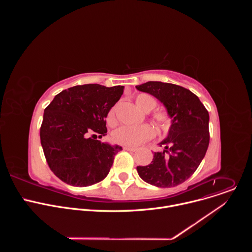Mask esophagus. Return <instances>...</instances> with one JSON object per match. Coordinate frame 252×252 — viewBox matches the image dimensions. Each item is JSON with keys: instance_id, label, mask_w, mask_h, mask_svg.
Masks as SVG:
<instances>
[{"instance_id": "esophagus-1", "label": "esophagus", "mask_w": 252, "mask_h": 252, "mask_svg": "<svg viewBox=\"0 0 252 252\" xmlns=\"http://www.w3.org/2000/svg\"><path fill=\"white\" fill-rule=\"evenodd\" d=\"M125 151H128V152H135L136 149L135 148H130V147H124Z\"/></svg>"}]
</instances>
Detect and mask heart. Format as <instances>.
<instances>
[{"label":"heart","mask_w":252,"mask_h":252,"mask_svg":"<svg viewBox=\"0 0 252 252\" xmlns=\"http://www.w3.org/2000/svg\"><path fill=\"white\" fill-rule=\"evenodd\" d=\"M135 103L143 112H151L157 105V100L154 96L148 94H139L135 96ZM153 120L160 129H167L170 125L169 116L164 110H157L153 113ZM106 122L109 125L116 123V107H112L106 116ZM155 135L154 128L149 125L142 126H123L113 132V138L117 143L126 147H137Z\"/></svg>","instance_id":"1"}]
</instances>
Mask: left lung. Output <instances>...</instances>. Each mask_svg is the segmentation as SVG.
<instances>
[{
  "label": "left lung",
  "mask_w": 252,
  "mask_h": 252,
  "mask_svg": "<svg viewBox=\"0 0 252 252\" xmlns=\"http://www.w3.org/2000/svg\"><path fill=\"white\" fill-rule=\"evenodd\" d=\"M163 103L171 125L167 137L159 145L163 152L155 153L151 164L137 166L146 183L171 188L185 183L196 170L209 145V115L199 98L181 86L148 82L135 87Z\"/></svg>",
  "instance_id": "8db88e82"
}]
</instances>
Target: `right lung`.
<instances>
[{"label":"right lung","mask_w":252,"mask_h":252,"mask_svg":"<svg viewBox=\"0 0 252 252\" xmlns=\"http://www.w3.org/2000/svg\"><path fill=\"white\" fill-rule=\"evenodd\" d=\"M124 89L76 86L58 94L45 109L41 143L51 170L63 183L89 187L110 172L115 156L123 149L95 137L96 133L105 135V118Z\"/></svg>","instance_id":"1"}]
</instances>
